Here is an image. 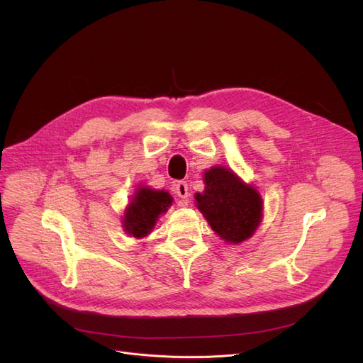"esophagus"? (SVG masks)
Returning a JSON list of instances; mask_svg holds the SVG:
<instances>
[{
	"mask_svg": "<svg viewBox=\"0 0 363 363\" xmlns=\"http://www.w3.org/2000/svg\"><path fill=\"white\" fill-rule=\"evenodd\" d=\"M175 193L178 194V197L181 199H186L188 197V184L185 181H179L175 184Z\"/></svg>",
	"mask_w": 363,
	"mask_h": 363,
	"instance_id": "34e87169",
	"label": "esophagus"
}]
</instances>
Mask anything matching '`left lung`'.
Instances as JSON below:
<instances>
[{
  "instance_id": "obj_1",
  "label": "left lung",
  "mask_w": 363,
  "mask_h": 363,
  "mask_svg": "<svg viewBox=\"0 0 363 363\" xmlns=\"http://www.w3.org/2000/svg\"><path fill=\"white\" fill-rule=\"evenodd\" d=\"M204 191L196 193V206L218 237L240 244L253 237L263 218V201L257 189L235 172L213 166L204 172Z\"/></svg>"
}]
</instances>
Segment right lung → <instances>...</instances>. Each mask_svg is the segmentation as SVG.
<instances>
[{
	"label": "right lung",
	"instance_id": "1",
	"mask_svg": "<svg viewBox=\"0 0 363 363\" xmlns=\"http://www.w3.org/2000/svg\"><path fill=\"white\" fill-rule=\"evenodd\" d=\"M174 203L164 189H152L148 185H138L125 207L122 226L130 237L141 240L155 230L160 215L166 213Z\"/></svg>",
	"mask_w": 363,
	"mask_h": 363
}]
</instances>
